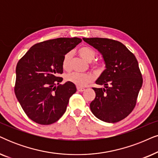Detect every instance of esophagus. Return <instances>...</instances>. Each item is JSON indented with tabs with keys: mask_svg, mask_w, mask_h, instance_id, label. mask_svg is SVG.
Returning <instances> with one entry per match:
<instances>
[{
	"mask_svg": "<svg viewBox=\"0 0 158 158\" xmlns=\"http://www.w3.org/2000/svg\"><path fill=\"white\" fill-rule=\"evenodd\" d=\"M77 91L82 92V91H85V89H84V88H81V87H77Z\"/></svg>",
	"mask_w": 158,
	"mask_h": 158,
	"instance_id": "1",
	"label": "esophagus"
}]
</instances>
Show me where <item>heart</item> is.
Instances as JSON below:
<instances>
[{
    "mask_svg": "<svg viewBox=\"0 0 158 158\" xmlns=\"http://www.w3.org/2000/svg\"><path fill=\"white\" fill-rule=\"evenodd\" d=\"M78 54L83 59L87 61L88 62H91L95 59L97 56V53L93 48L89 46H83L80 48L77 51ZM73 56L71 52H67L64 55L62 59V67L64 70H69L70 68L71 59ZM92 67L96 71H101L102 69V64L100 63H94L92 65ZM66 80L67 81L74 83L77 86H84L91 82L93 80V76L89 73H69L66 76Z\"/></svg>",
    "mask_w": 158,
    "mask_h": 158,
    "instance_id": "heart-1",
    "label": "heart"
}]
</instances>
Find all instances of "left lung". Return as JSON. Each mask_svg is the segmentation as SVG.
Here are the masks:
<instances>
[{"instance_id":"left-lung-1","label":"left lung","mask_w":158,"mask_h":158,"mask_svg":"<svg viewBox=\"0 0 158 158\" xmlns=\"http://www.w3.org/2000/svg\"><path fill=\"white\" fill-rule=\"evenodd\" d=\"M83 39L102 55L106 67L96 81L104 88H93L96 97L90 104L92 113L104 122L120 121L134 110L142 86L137 59L119 41L102 38Z\"/></svg>"}]
</instances>
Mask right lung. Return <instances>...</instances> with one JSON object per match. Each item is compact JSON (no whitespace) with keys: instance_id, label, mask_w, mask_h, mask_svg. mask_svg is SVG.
I'll list each match as a JSON object with an SVG mask.
<instances>
[{"instance_id":"obj_1","label":"right lung","mask_w":158,"mask_h":158,"mask_svg":"<svg viewBox=\"0 0 158 158\" xmlns=\"http://www.w3.org/2000/svg\"><path fill=\"white\" fill-rule=\"evenodd\" d=\"M82 41L78 38H59L32 46L18 61L14 92L28 118L41 125L56 122L76 92L74 83L59 84L62 59Z\"/></svg>"}]
</instances>
